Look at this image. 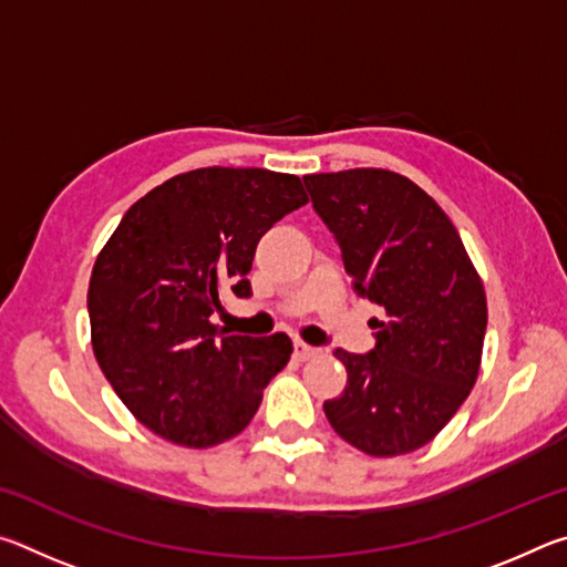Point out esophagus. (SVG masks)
I'll list each match as a JSON object with an SVG mask.
<instances>
[{"mask_svg":"<svg viewBox=\"0 0 567 567\" xmlns=\"http://www.w3.org/2000/svg\"><path fill=\"white\" fill-rule=\"evenodd\" d=\"M292 352H295V358L297 360H312L315 354H318V350L315 348H310V344H305V342H300V340H295V344H292Z\"/></svg>","mask_w":567,"mask_h":567,"instance_id":"obj_1","label":"esophagus"}]
</instances>
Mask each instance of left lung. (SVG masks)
<instances>
[{"label": "left lung", "instance_id": "8db88e82", "mask_svg": "<svg viewBox=\"0 0 567 567\" xmlns=\"http://www.w3.org/2000/svg\"><path fill=\"white\" fill-rule=\"evenodd\" d=\"M354 295L375 302V348L334 350L348 385L324 402L342 440L372 457L427 445L473 390L487 328L483 280L455 225L425 189L390 169L307 175Z\"/></svg>", "mask_w": 567, "mask_h": 567}]
</instances>
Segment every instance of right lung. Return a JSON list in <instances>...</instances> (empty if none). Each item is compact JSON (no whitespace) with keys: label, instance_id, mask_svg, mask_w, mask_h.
<instances>
[{"label":"right lung","instance_id":"add662e5","mask_svg":"<svg viewBox=\"0 0 567 567\" xmlns=\"http://www.w3.org/2000/svg\"><path fill=\"white\" fill-rule=\"evenodd\" d=\"M307 205L300 177L203 167L137 199L94 262L92 350L104 378L152 433L213 447L243 433L292 354L285 332L225 334L227 290L249 297L260 237Z\"/></svg>","mask_w":567,"mask_h":567}]
</instances>
